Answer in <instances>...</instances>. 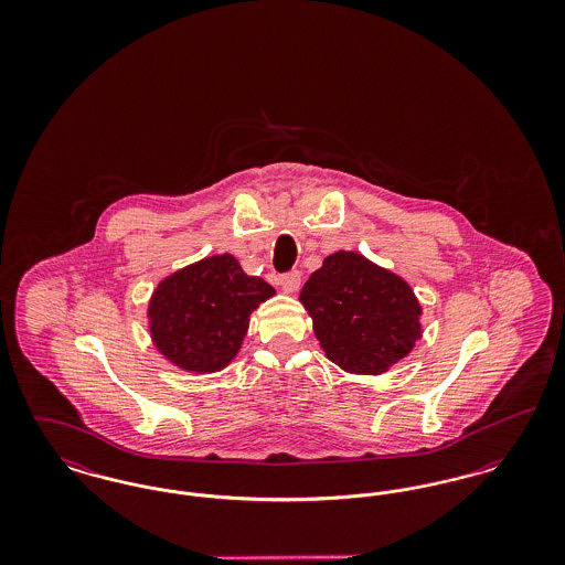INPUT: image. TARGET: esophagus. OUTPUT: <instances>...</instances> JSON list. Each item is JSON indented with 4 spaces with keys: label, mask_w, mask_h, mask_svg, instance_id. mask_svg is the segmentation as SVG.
<instances>
[{
    "label": "esophagus",
    "mask_w": 565,
    "mask_h": 565,
    "mask_svg": "<svg viewBox=\"0 0 565 565\" xmlns=\"http://www.w3.org/2000/svg\"><path fill=\"white\" fill-rule=\"evenodd\" d=\"M279 286L284 288L286 295H295V292H298V288H300V273L298 270H290V273L281 275L279 277Z\"/></svg>",
    "instance_id": "1"
}]
</instances>
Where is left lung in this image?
<instances>
[{
	"mask_svg": "<svg viewBox=\"0 0 565 565\" xmlns=\"http://www.w3.org/2000/svg\"><path fill=\"white\" fill-rule=\"evenodd\" d=\"M298 298L326 358L353 375L387 373L424 332L413 288L358 252L326 256Z\"/></svg>",
	"mask_w": 565,
	"mask_h": 565,
	"instance_id": "obj_1",
	"label": "left lung"
}]
</instances>
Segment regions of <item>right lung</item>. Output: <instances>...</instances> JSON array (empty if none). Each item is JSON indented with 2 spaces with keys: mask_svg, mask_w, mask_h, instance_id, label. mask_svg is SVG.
Here are the masks:
<instances>
[{
  "mask_svg": "<svg viewBox=\"0 0 565 565\" xmlns=\"http://www.w3.org/2000/svg\"><path fill=\"white\" fill-rule=\"evenodd\" d=\"M275 296L231 254H215L167 275L148 302L154 348L178 369L196 375L226 369L239 353L249 316Z\"/></svg>",
  "mask_w": 565,
  "mask_h": 565,
  "instance_id": "add662e5",
  "label": "right lung"
}]
</instances>
